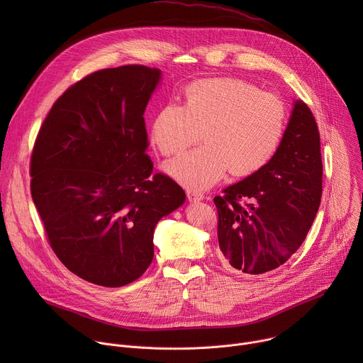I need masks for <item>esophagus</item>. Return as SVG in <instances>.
Instances as JSON below:
<instances>
[{
  "mask_svg": "<svg viewBox=\"0 0 363 363\" xmlns=\"http://www.w3.org/2000/svg\"><path fill=\"white\" fill-rule=\"evenodd\" d=\"M186 196L191 202H196V201H201L203 199V194H201L199 191H192V189H188L186 191Z\"/></svg>",
  "mask_w": 363,
  "mask_h": 363,
  "instance_id": "34e87169",
  "label": "esophagus"
}]
</instances>
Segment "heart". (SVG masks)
Masks as SVG:
<instances>
[{"mask_svg": "<svg viewBox=\"0 0 363 363\" xmlns=\"http://www.w3.org/2000/svg\"><path fill=\"white\" fill-rule=\"evenodd\" d=\"M287 123V108L274 93L234 77L192 82L184 90V105L164 106L152 123V142L164 157L196 143L205 145L167 164L177 181L208 188L228 171L248 177L270 162Z\"/></svg>", "mask_w": 363, "mask_h": 363, "instance_id": "b5f03b06", "label": "heart"}]
</instances>
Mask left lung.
<instances>
[{"label": "left lung", "mask_w": 363, "mask_h": 363, "mask_svg": "<svg viewBox=\"0 0 363 363\" xmlns=\"http://www.w3.org/2000/svg\"><path fill=\"white\" fill-rule=\"evenodd\" d=\"M322 175L318 123L306 103L297 100L270 162L214 198L223 263L247 276L286 263L315 221Z\"/></svg>", "instance_id": "1"}]
</instances>
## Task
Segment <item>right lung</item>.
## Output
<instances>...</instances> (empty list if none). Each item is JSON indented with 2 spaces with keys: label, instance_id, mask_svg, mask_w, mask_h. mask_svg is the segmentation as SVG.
I'll use <instances>...</instances> for the list:
<instances>
[{
  "label": "right lung",
  "instance_id": "add662e5",
  "mask_svg": "<svg viewBox=\"0 0 363 363\" xmlns=\"http://www.w3.org/2000/svg\"><path fill=\"white\" fill-rule=\"evenodd\" d=\"M160 79L140 65L83 77L55 101L34 142L30 188L48 244L97 286L139 279L152 263L155 225L185 201L146 155L143 113Z\"/></svg>",
  "mask_w": 363,
  "mask_h": 363
}]
</instances>
